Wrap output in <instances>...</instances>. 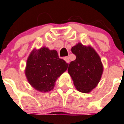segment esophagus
Instances as JSON below:
<instances>
[{"label":"esophagus","instance_id":"34e87169","mask_svg":"<svg viewBox=\"0 0 124 124\" xmlns=\"http://www.w3.org/2000/svg\"><path fill=\"white\" fill-rule=\"evenodd\" d=\"M64 60H65V61L67 63H69V58L68 57V56H66V57H64Z\"/></svg>","mask_w":124,"mask_h":124}]
</instances>
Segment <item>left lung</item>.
I'll list each match as a JSON object with an SVG mask.
<instances>
[{
	"instance_id": "8db88e82",
	"label": "left lung",
	"mask_w": 124,
	"mask_h": 124,
	"mask_svg": "<svg viewBox=\"0 0 124 124\" xmlns=\"http://www.w3.org/2000/svg\"><path fill=\"white\" fill-rule=\"evenodd\" d=\"M71 51L76 59L71 61L68 71L78 91L90 93L97 86L103 73V65L97 53L91 46L78 43Z\"/></svg>"
}]
</instances>
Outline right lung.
<instances>
[{
  "label": "right lung",
  "mask_w": 124,
  "mask_h": 124,
  "mask_svg": "<svg viewBox=\"0 0 124 124\" xmlns=\"http://www.w3.org/2000/svg\"><path fill=\"white\" fill-rule=\"evenodd\" d=\"M68 64L60 59L55 50L46 47L33 49L27 61L25 74L29 83L40 92L54 89L58 77L67 70Z\"/></svg>",
  "instance_id": "add662e5"
}]
</instances>
